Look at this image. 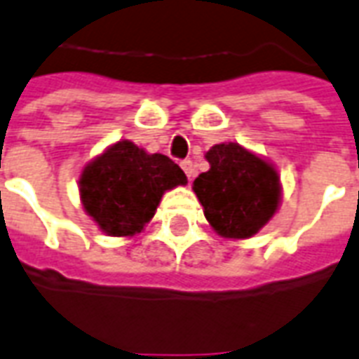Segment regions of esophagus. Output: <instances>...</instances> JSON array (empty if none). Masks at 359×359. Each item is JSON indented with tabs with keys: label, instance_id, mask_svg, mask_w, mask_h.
I'll list each match as a JSON object with an SVG mask.
<instances>
[{
	"label": "esophagus",
	"instance_id": "esophagus-1",
	"mask_svg": "<svg viewBox=\"0 0 359 359\" xmlns=\"http://www.w3.org/2000/svg\"><path fill=\"white\" fill-rule=\"evenodd\" d=\"M180 167H182V171L187 172V177L188 179H192L194 177V163H192V159H182V161H180Z\"/></svg>",
	"mask_w": 359,
	"mask_h": 359
}]
</instances>
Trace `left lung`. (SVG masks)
I'll return each mask as SVG.
<instances>
[{"instance_id":"1","label":"left lung","mask_w":359,"mask_h":359,"mask_svg":"<svg viewBox=\"0 0 359 359\" xmlns=\"http://www.w3.org/2000/svg\"><path fill=\"white\" fill-rule=\"evenodd\" d=\"M209 171L194 180V192L213 230L245 240L274 217L281 200L278 171L238 142L215 144L205 154Z\"/></svg>"}]
</instances>
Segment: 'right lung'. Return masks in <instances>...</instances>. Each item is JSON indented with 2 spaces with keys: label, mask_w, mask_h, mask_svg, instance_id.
<instances>
[{
  "label": "right lung",
  "mask_w": 359,
  "mask_h": 359,
  "mask_svg": "<svg viewBox=\"0 0 359 359\" xmlns=\"http://www.w3.org/2000/svg\"><path fill=\"white\" fill-rule=\"evenodd\" d=\"M187 175L163 154L119 140L87 163L79 177L85 213L108 236H135L156 213L161 196L187 184Z\"/></svg>",
  "instance_id": "1"
}]
</instances>
